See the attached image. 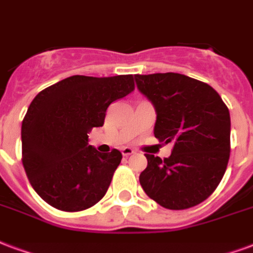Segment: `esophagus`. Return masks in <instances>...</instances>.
Returning a JSON list of instances; mask_svg holds the SVG:
<instances>
[{"instance_id":"34e87169","label":"esophagus","mask_w":253,"mask_h":253,"mask_svg":"<svg viewBox=\"0 0 253 253\" xmlns=\"http://www.w3.org/2000/svg\"><path fill=\"white\" fill-rule=\"evenodd\" d=\"M134 150L130 147H125L122 148V155L123 157H128V155H131V154H134Z\"/></svg>"}]
</instances>
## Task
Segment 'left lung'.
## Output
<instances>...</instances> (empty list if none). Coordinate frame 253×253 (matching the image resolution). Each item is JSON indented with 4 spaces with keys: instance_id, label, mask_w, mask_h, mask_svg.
<instances>
[{
    "instance_id": "1",
    "label": "left lung",
    "mask_w": 253,
    "mask_h": 253,
    "mask_svg": "<svg viewBox=\"0 0 253 253\" xmlns=\"http://www.w3.org/2000/svg\"><path fill=\"white\" fill-rule=\"evenodd\" d=\"M135 82L157 113L155 138L173 143L171 155L163 161L146 154L140 186L169 210L202 203L215 191L228 165V107L210 84L178 73L136 74Z\"/></svg>"
}]
</instances>
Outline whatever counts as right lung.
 I'll list each match as a JSON object with an SVG mask.
<instances>
[{
	"label": "right lung",
	"mask_w": 253,
	"mask_h": 253,
	"mask_svg": "<svg viewBox=\"0 0 253 253\" xmlns=\"http://www.w3.org/2000/svg\"><path fill=\"white\" fill-rule=\"evenodd\" d=\"M132 90V75H73L37 94L21 127L22 163L46 203L77 212L105 196L122 154L99 152L87 134L103 125L113 102Z\"/></svg>",
	"instance_id": "add662e5"
}]
</instances>
